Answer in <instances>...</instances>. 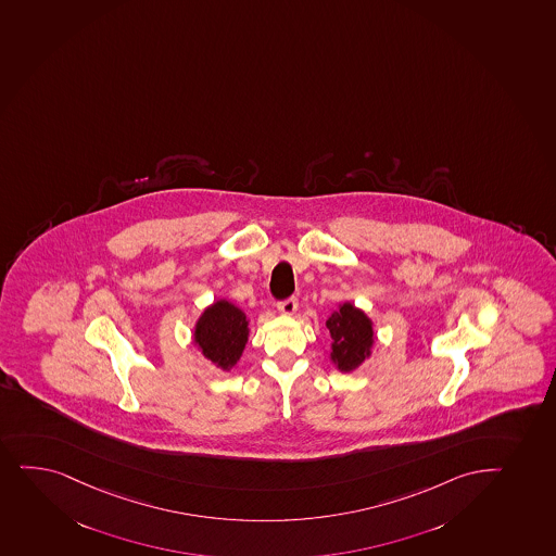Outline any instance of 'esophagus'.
Listing matches in <instances>:
<instances>
[{
  "mask_svg": "<svg viewBox=\"0 0 556 556\" xmlns=\"http://www.w3.org/2000/svg\"><path fill=\"white\" fill-rule=\"evenodd\" d=\"M277 308H279V313L285 314V316H292V314L298 311V300H295V298H288V300L279 301Z\"/></svg>",
  "mask_w": 556,
  "mask_h": 556,
  "instance_id": "obj_1",
  "label": "esophagus"
}]
</instances>
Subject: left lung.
I'll return each instance as SVG.
<instances>
[{"label": "left lung", "mask_w": 556, "mask_h": 556, "mask_svg": "<svg viewBox=\"0 0 556 556\" xmlns=\"http://www.w3.org/2000/svg\"><path fill=\"white\" fill-rule=\"evenodd\" d=\"M331 332V361L343 374L353 371L371 355L374 324L351 303H342L325 321Z\"/></svg>", "instance_id": "obj_1"}]
</instances>
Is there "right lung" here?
Returning <instances> with one entry per match:
<instances>
[{"label": "right lung", "mask_w": 556, "mask_h": 556, "mask_svg": "<svg viewBox=\"0 0 556 556\" xmlns=\"http://www.w3.org/2000/svg\"><path fill=\"white\" fill-rule=\"evenodd\" d=\"M248 325V316L231 301H214L195 324L193 343L216 368L229 371L242 356L250 337Z\"/></svg>", "instance_id": "right-lung-1"}]
</instances>
